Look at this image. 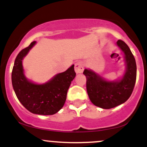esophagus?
<instances>
[{"label": "esophagus", "mask_w": 147, "mask_h": 147, "mask_svg": "<svg viewBox=\"0 0 147 147\" xmlns=\"http://www.w3.org/2000/svg\"><path fill=\"white\" fill-rule=\"evenodd\" d=\"M84 70V65L82 63V62L81 61H78L75 63V70L77 74H79L82 73L83 72Z\"/></svg>", "instance_id": "esophagus-1"}]
</instances>
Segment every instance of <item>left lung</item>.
<instances>
[{
	"label": "left lung",
	"instance_id": "1",
	"mask_svg": "<svg viewBox=\"0 0 147 147\" xmlns=\"http://www.w3.org/2000/svg\"><path fill=\"white\" fill-rule=\"evenodd\" d=\"M117 47L124 55L125 70L119 78L108 80L91 69H85L86 89L91 102L104 109H110L127 101L134 88L137 74L136 62L132 52L123 41L118 40Z\"/></svg>",
	"mask_w": 147,
	"mask_h": 147
}]
</instances>
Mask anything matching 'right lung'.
I'll list each match as a JSON object with an SVG mask.
<instances>
[{
  "label": "right lung",
  "instance_id": "right-lung-1",
  "mask_svg": "<svg viewBox=\"0 0 147 147\" xmlns=\"http://www.w3.org/2000/svg\"><path fill=\"white\" fill-rule=\"evenodd\" d=\"M36 43L33 41L18 53L11 72V83L18 99L27 110L34 114L54 115L65 104L68 90L76 76L75 65L45 83H34L25 77L23 60Z\"/></svg>",
  "mask_w": 147,
  "mask_h": 147
}]
</instances>
